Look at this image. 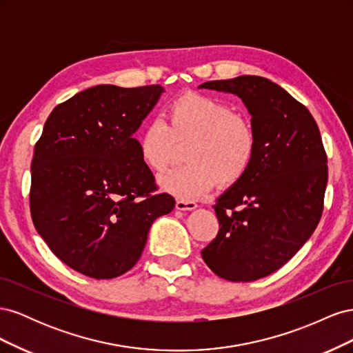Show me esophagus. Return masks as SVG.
<instances>
[{
  "label": "esophagus",
  "mask_w": 353,
  "mask_h": 353,
  "mask_svg": "<svg viewBox=\"0 0 353 353\" xmlns=\"http://www.w3.org/2000/svg\"><path fill=\"white\" fill-rule=\"evenodd\" d=\"M175 206L178 210H194L197 208L196 203L191 200H176Z\"/></svg>",
  "instance_id": "34e87169"
}]
</instances>
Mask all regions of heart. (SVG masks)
Masks as SVG:
<instances>
[{
  "label": "heart",
  "mask_w": 353,
  "mask_h": 353,
  "mask_svg": "<svg viewBox=\"0 0 353 353\" xmlns=\"http://www.w3.org/2000/svg\"><path fill=\"white\" fill-rule=\"evenodd\" d=\"M185 143L188 165L159 179L162 190L181 200L205 196L216 183H239L256 154L252 125L227 103L201 94L181 95L169 104L165 121L148 122L138 137V150L148 168L163 172L176 144Z\"/></svg>",
  "instance_id": "1"
}]
</instances>
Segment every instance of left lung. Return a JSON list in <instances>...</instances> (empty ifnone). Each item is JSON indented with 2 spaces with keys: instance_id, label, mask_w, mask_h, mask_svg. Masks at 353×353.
<instances>
[{
  "instance_id": "8db88e82",
  "label": "left lung",
  "mask_w": 353,
  "mask_h": 353,
  "mask_svg": "<svg viewBox=\"0 0 353 353\" xmlns=\"http://www.w3.org/2000/svg\"><path fill=\"white\" fill-rule=\"evenodd\" d=\"M199 88L234 94L252 116L253 163L216 199V239L201 258L221 279L248 283L275 272L315 231L328 179L327 154L312 114L280 85L243 74Z\"/></svg>"
}]
</instances>
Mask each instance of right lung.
Returning a JSON list of instances; mask_svg holds the SVG:
<instances>
[{"label": "right lung", "instance_id": "right-lung-1", "mask_svg": "<svg viewBox=\"0 0 353 353\" xmlns=\"http://www.w3.org/2000/svg\"><path fill=\"white\" fill-rule=\"evenodd\" d=\"M165 88L97 85L48 116L32 160L30 213L39 236L72 270L95 280L130 271L153 222L175 208L152 194L154 176L134 134Z\"/></svg>", "mask_w": 353, "mask_h": 353}]
</instances>
